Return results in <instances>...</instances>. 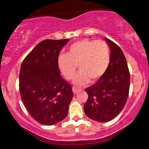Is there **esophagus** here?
Segmentation results:
<instances>
[{
    "label": "esophagus",
    "mask_w": 149,
    "mask_h": 149,
    "mask_svg": "<svg viewBox=\"0 0 149 149\" xmlns=\"http://www.w3.org/2000/svg\"><path fill=\"white\" fill-rule=\"evenodd\" d=\"M72 90H73V92L75 94V95H76V94H78L79 92H80V89H77V88H76V87L72 88Z\"/></svg>",
    "instance_id": "34e87169"
}]
</instances>
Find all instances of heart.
Here are the masks:
<instances>
[{
    "mask_svg": "<svg viewBox=\"0 0 149 149\" xmlns=\"http://www.w3.org/2000/svg\"><path fill=\"white\" fill-rule=\"evenodd\" d=\"M111 62V51L104 41L84 39L69 47L67 54H61L57 59L59 70L65 79H73L77 65L80 69L73 79L78 86L95 82L104 76Z\"/></svg>",
    "mask_w": 149,
    "mask_h": 149,
    "instance_id": "obj_1",
    "label": "heart"
}]
</instances>
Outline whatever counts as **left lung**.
<instances>
[{"mask_svg":"<svg viewBox=\"0 0 149 149\" xmlns=\"http://www.w3.org/2000/svg\"><path fill=\"white\" fill-rule=\"evenodd\" d=\"M111 51V62L106 73L92 86L85 89L88 99L84 105L89 119L107 122L119 115L129 95L130 75L127 63L120 47L105 38Z\"/></svg>","mask_w":149,"mask_h":149,"instance_id":"1","label":"left lung"}]
</instances>
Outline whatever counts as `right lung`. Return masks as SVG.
I'll use <instances>...</instances> for the list:
<instances>
[{
  "label": "right lung",
  "instance_id": "right-lung-1",
  "mask_svg": "<svg viewBox=\"0 0 149 149\" xmlns=\"http://www.w3.org/2000/svg\"><path fill=\"white\" fill-rule=\"evenodd\" d=\"M69 39H47L24 58L19 72L22 100L30 116L44 125H55L68 113L72 87L60 76L57 59Z\"/></svg>",
  "mask_w": 149,
  "mask_h": 149
}]
</instances>
